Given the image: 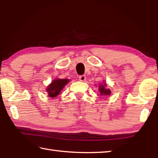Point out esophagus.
<instances>
[{
	"label": "esophagus",
	"mask_w": 158,
	"mask_h": 158,
	"mask_svg": "<svg viewBox=\"0 0 158 158\" xmlns=\"http://www.w3.org/2000/svg\"><path fill=\"white\" fill-rule=\"evenodd\" d=\"M79 80L81 81H85V75H81V76H80L79 77Z\"/></svg>",
	"instance_id": "34e87169"
}]
</instances>
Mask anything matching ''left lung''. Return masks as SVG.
Wrapping results in <instances>:
<instances>
[{
  "label": "left lung",
  "mask_w": 158,
  "mask_h": 158,
  "mask_svg": "<svg viewBox=\"0 0 158 158\" xmlns=\"http://www.w3.org/2000/svg\"><path fill=\"white\" fill-rule=\"evenodd\" d=\"M98 90L99 91H100V94L101 95L108 96V95H110L111 93V90L106 88V84L105 81H103V84H101L99 85Z\"/></svg>",
  "instance_id": "left-lung-1"
}]
</instances>
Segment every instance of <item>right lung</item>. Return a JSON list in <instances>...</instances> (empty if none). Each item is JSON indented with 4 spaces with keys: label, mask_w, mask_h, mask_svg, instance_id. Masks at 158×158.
Wrapping results in <instances>:
<instances>
[{
    "label": "right lung",
    "mask_w": 158,
    "mask_h": 158,
    "mask_svg": "<svg viewBox=\"0 0 158 158\" xmlns=\"http://www.w3.org/2000/svg\"><path fill=\"white\" fill-rule=\"evenodd\" d=\"M70 80L68 79H55L48 85L46 92L49 98H56L60 94L66 84H68Z\"/></svg>",
    "instance_id": "1"
}]
</instances>
